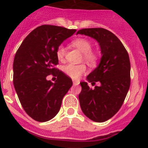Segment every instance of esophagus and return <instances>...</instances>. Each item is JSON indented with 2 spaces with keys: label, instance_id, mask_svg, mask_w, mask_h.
Returning <instances> with one entry per match:
<instances>
[{
  "label": "esophagus",
  "instance_id": "34e87169",
  "mask_svg": "<svg viewBox=\"0 0 148 148\" xmlns=\"http://www.w3.org/2000/svg\"><path fill=\"white\" fill-rule=\"evenodd\" d=\"M73 83L74 85H77V84H79V83H80V82H79V81H77V80H73Z\"/></svg>",
  "mask_w": 148,
  "mask_h": 148
}]
</instances>
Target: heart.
Masks as SVG:
<instances>
[{
    "instance_id": "obj_1",
    "label": "heart",
    "mask_w": 148,
    "mask_h": 148,
    "mask_svg": "<svg viewBox=\"0 0 148 148\" xmlns=\"http://www.w3.org/2000/svg\"><path fill=\"white\" fill-rule=\"evenodd\" d=\"M72 45L83 53V58L88 64H95L97 63L98 60V55L96 52L91 51L92 44L89 40L84 38H79L73 40ZM65 55V47L60 45L57 49V58L59 60H62L64 58ZM63 70L68 76L73 79H77L86 72L87 67L84 64H68L63 67Z\"/></svg>"
}]
</instances>
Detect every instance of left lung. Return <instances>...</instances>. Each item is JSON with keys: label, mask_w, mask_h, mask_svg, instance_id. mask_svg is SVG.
Here are the masks:
<instances>
[{"label": "left lung", "mask_w": 148, "mask_h": 148, "mask_svg": "<svg viewBox=\"0 0 148 148\" xmlns=\"http://www.w3.org/2000/svg\"><path fill=\"white\" fill-rule=\"evenodd\" d=\"M76 34L95 39L100 46L99 65L87 76L91 84L99 86L90 88L86 82H80L79 99L83 113L95 122H104L113 117L123 105L130 86V62L127 50L120 40L104 28H84Z\"/></svg>", "instance_id": "8db88e82"}]
</instances>
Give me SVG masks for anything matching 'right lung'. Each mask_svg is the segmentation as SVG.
I'll list each match as a JSON object with an SVG mask.
<instances>
[{
    "mask_svg": "<svg viewBox=\"0 0 148 148\" xmlns=\"http://www.w3.org/2000/svg\"><path fill=\"white\" fill-rule=\"evenodd\" d=\"M76 30L41 25L31 31L16 51L13 61V84L24 110L39 122L52 119L62 99L73 85L72 79L54 67L58 64L56 51ZM52 74L55 83L46 79Z\"/></svg>",
    "mask_w": 148,
    "mask_h": 148,
    "instance_id": "1",
    "label": "right lung"
}]
</instances>
